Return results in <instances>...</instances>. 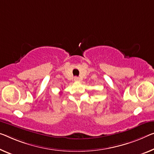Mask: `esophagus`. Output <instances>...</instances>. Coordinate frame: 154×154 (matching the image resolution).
Segmentation results:
<instances>
[{
	"label": "esophagus",
	"instance_id": "obj_1",
	"mask_svg": "<svg viewBox=\"0 0 154 154\" xmlns=\"http://www.w3.org/2000/svg\"><path fill=\"white\" fill-rule=\"evenodd\" d=\"M74 80H75V81H76V82H79V81H80V79L79 77L75 76V77H74Z\"/></svg>",
	"mask_w": 154,
	"mask_h": 154
}]
</instances>
